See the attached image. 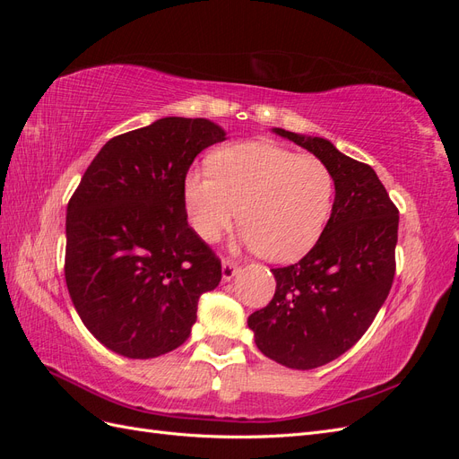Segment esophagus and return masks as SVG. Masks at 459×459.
Returning a JSON list of instances; mask_svg holds the SVG:
<instances>
[{"label":"esophagus","mask_w":459,"mask_h":459,"mask_svg":"<svg viewBox=\"0 0 459 459\" xmlns=\"http://www.w3.org/2000/svg\"><path fill=\"white\" fill-rule=\"evenodd\" d=\"M238 272H239V266H238V264H235L233 260L226 258L224 262H221V277H224L226 281L233 280V277L238 275Z\"/></svg>","instance_id":"obj_1"}]
</instances>
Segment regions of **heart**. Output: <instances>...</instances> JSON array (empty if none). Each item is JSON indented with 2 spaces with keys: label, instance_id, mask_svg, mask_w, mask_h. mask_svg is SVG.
<instances>
[{
  "label": "heart",
  "instance_id": "heart-1",
  "mask_svg": "<svg viewBox=\"0 0 459 459\" xmlns=\"http://www.w3.org/2000/svg\"><path fill=\"white\" fill-rule=\"evenodd\" d=\"M211 170L186 178V206L193 230L216 241L238 220L243 243L272 262L308 253L322 235L335 199V178L314 155L270 142L220 149Z\"/></svg>",
  "mask_w": 459,
  "mask_h": 459
}]
</instances>
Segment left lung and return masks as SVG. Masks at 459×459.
<instances>
[{
    "label": "left lung",
    "mask_w": 459,
    "mask_h": 459,
    "mask_svg": "<svg viewBox=\"0 0 459 459\" xmlns=\"http://www.w3.org/2000/svg\"><path fill=\"white\" fill-rule=\"evenodd\" d=\"M322 159L335 203L317 243L297 264L273 268L275 295L248 316L258 351L293 369H314L354 346L393 287L398 208L369 164L324 137L273 128Z\"/></svg>",
    "instance_id": "left-lung-1"
}]
</instances>
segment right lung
<instances>
[{
    "instance_id": "1",
    "label": "right lung",
    "mask_w": 459,
    "mask_h": 459,
    "mask_svg": "<svg viewBox=\"0 0 459 459\" xmlns=\"http://www.w3.org/2000/svg\"><path fill=\"white\" fill-rule=\"evenodd\" d=\"M226 140L206 118L166 117L108 140L66 206L65 280L91 335L147 359L184 344L221 264L187 224L186 176Z\"/></svg>"
}]
</instances>
